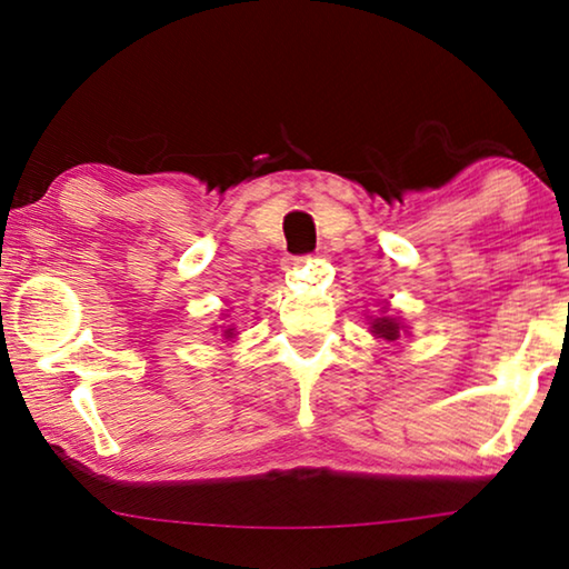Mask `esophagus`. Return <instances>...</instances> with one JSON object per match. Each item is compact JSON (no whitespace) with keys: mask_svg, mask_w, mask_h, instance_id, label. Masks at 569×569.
Listing matches in <instances>:
<instances>
[{"mask_svg":"<svg viewBox=\"0 0 569 569\" xmlns=\"http://www.w3.org/2000/svg\"><path fill=\"white\" fill-rule=\"evenodd\" d=\"M308 261H310L308 256H295V259H287V261H284V267H287V269H300V267H306Z\"/></svg>","mask_w":569,"mask_h":569,"instance_id":"obj_1","label":"esophagus"}]
</instances>
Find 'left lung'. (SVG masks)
Returning <instances> with one entry per match:
<instances>
[{
    "label": "left lung",
    "instance_id": "8db88e82",
    "mask_svg": "<svg viewBox=\"0 0 569 569\" xmlns=\"http://www.w3.org/2000/svg\"><path fill=\"white\" fill-rule=\"evenodd\" d=\"M370 329H372V333H376L378 339L396 341V339H399V333H401V323L396 321V318H391V316H383V318H376Z\"/></svg>",
    "mask_w": 569,
    "mask_h": 569
}]
</instances>
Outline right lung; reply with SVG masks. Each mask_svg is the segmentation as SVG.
Segmentation results:
<instances>
[{
	"label": "right lung",
	"mask_w": 569,
	"mask_h": 569,
	"mask_svg": "<svg viewBox=\"0 0 569 569\" xmlns=\"http://www.w3.org/2000/svg\"><path fill=\"white\" fill-rule=\"evenodd\" d=\"M224 337H228V339H232V329H224Z\"/></svg>",
	"instance_id": "1"
}]
</instances>
